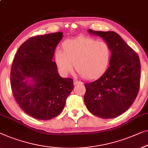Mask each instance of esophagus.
Masks as SVG:
<instances>
[{
	"mask_svg": "<svg viewBox=\"0 0 148 148\" xmlns=\"http://www.w3.org/2000/svg\"><path fill=\"white\" fill-rule=\"evenodd\" d=\"M80 83H81L80 81L76 80V79H74V80H73V84H74V85H79V84H80Z\"/></svg>",
	"mask_w": 148,
	"mask_h": 148,
	"instance_id": "34e87169",
	"label": "esophagus"
}]
</instances>
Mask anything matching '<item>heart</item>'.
Segmentation results:
<instances>
[{"mask_svg": "<svg viewBox=\"0 0 148 148\" xmlns=\"http://www.w3.org/2000/svg\"><path fill=\"white\" fill-rule=\"evenodd\" d=\"M55 56L63 75L71 72L75 64V69L83 78L93 81L100 78L108 70L111 50L106 42L79 37L64 42L63 51L57 50Z\"/></svg>", "mask_w": 148, "mask_h": 148, "instance_id": "b5f03b06", "label": "heart"}]
</instances>
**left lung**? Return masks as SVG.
Segmentation results:
<instances>
[{"label": "left lung", "mask_w": 148, "mask_h": 148, "mask_svg": "<svg viewBox=\"0 0 148 148\" xmlns=\"http://www.w3.org/2000/svg\"><path fill=\"white\" fill-rule=\"evenodd\" d=\"M89 33L102 38L110 47V67L97 80L85 84L84 102L89 111L103 119L125 112L136 99L140 88L141 65L138 55L113 31Z\"/></svg>", "instance_id": "8db88e82"}]
</instances>
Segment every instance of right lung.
Returning a JSON list of instances; mask_svg holds the SVG:
<instances>
[{
  "instance_id": "1",
  "label": "right lung",
  "mask_w": 148,
  "mask_h": 148,
  "mask_svg": "<svg viewBox=\"0 0 148 148\" xmlns=\"http://www.w3.org/2000/svg\"><path fill=\"white\" fill-rule=\"evenodd\" d=\"M57 32L35 36L18 48L12 62L10 85L17 103L30 116L49 120L62 112L73 89L71 78H63L53 61L63 38Z\"/></svg>"
}]
</instances>
